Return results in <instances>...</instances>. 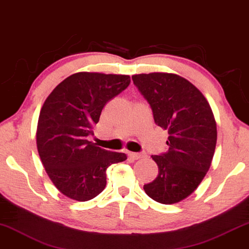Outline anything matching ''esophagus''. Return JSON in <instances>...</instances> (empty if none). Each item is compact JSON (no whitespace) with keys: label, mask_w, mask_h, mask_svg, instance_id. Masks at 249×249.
Listing matches in <instances>:
<instances>
[{"label":"esophagus","mask_w":249,"mask_h":249,"mask_svg":"<svg viewBox=\"0 0 249 249\" xmlns=\"http://www.w3.org/2000/svg\"><path fill=\"white\" fill-rule=\"evenodd\" d=\"M128 156L129 158H131V160H142V158L146 157V155L142 153H129Z\"/></svg>","instance_id":"obj_1"}]
</instances>
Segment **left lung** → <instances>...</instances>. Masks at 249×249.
<instances>
[{"label": "left lung", "mask_w": 249, "mask_h": 249, "mask_svg": "<svg viewBox=\"0 0 249 249\" xmlns=\"http://www.w3.org/2000/svg\"><path fill=\"white\" fill-rule=\"evenodd\" d=\"M132 81L150 104L155 124L168 132L167 153L151 156L157 178L143 190L156 202H181L211 166L217 143L213 112L200 89L178 74H138Z\"/></svg>", "instance_id": "left-lung-1"}]
</instances>
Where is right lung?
<instances>
[{
  "mask_svg": "<svg viewBox=\"0 0 249 249\" xmlns=\"http://www.w3.org/2000/svg\"><path fill=\"white\" fill-rule=\"evenodd\" d=\"M130 84V76L80 71L60 82L38 119L37 148L57 190L71 200L89 201L107 185V168L127 160L89 142L103 107Z\"/></svg>",
  "mask_w": 249,
  "mask_h": 249,
  "instance_id": "add662e5",
  "label": "right lung"
}]
</instances>
